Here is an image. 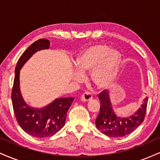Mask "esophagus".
Returning a JSON list of instances; mask_svg holds the SVG:
<instances>
[{"label":"esophagus","instance_id":"obj_1","mask_svg":"<svg viewBox=\"0 0 160 160\" xmlns=\"http://www.w3.org/2000/svg\"><path fill=\"white\" fill-rule=\"evenodd\" d=\"M92 96L89 92H84L81 95V97H80V99H81L82 102H89V101L92 100Z\"/></svg>","mask_w":160,"mask_h":160}]
</instances>
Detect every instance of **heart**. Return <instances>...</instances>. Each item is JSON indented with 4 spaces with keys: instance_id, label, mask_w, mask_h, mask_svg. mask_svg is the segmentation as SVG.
Masks as SVG:
<instances>
[{
    "instance_id": "obj_1",
    "label": "heart",
    "mask_w": 160,
    "mask_h": 160,
    "mask_svg": "<svg viewBox=\"0 0 160 160\" xmlns=\"http://www.w3.org/2000/svg\"><path fill=\"white\" fill-rule=\"evenodd\" d=\"M121 60L120 52L106 44L97 43L86 47L75 60L78 71L73 73V79L81 82L83 74L91 71L92 82L100 89H107L114 82Z\"/></svg>"
}]
</instances>
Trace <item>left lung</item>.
<instances>
[{"label": "left lung", "mask_w": 160, "mask_h": 160, "mask_svg": "<svg viewBox=\"0 0 160 160\" xmlns=\"http://www.w3.org/2000/svg\"><path fill=\"white\" fill-rule=\"evenodd\" d=\"M100 112L95 120V126L101 132L112 138L123 137L132 133L144 120L148 97L143 100L141 107L129 117H118L113 110L109 92L107 90L98 95Z\"/></svg>", "instance_id": "left-lung-1"}]
</instances>
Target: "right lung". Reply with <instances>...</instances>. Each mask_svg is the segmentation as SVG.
<instances>
[{
    "instance_id": "1",
    "label": "right lung",
    "mask_w": 160,
    "mask_h": 160,
    "mask_svg": "<svg viewBox=\"0 0 160 160\" xmlns=\"http://www.w3.org/2000/svg\"><path fill=\"white\" fill-rule=\"evenodd\" d=\"M50 42L40 39L33 43L22 53L15 68V78L12 89V103L16 120L25 132L38 138L50 137L58 132L65 124L67 112L74 98H58L41 108H33L24 100L19 86L20 70L34 53L48 49Z\"/></svg>"
}]
</instances>
